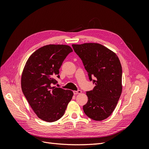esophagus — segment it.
Segmentation results:
<instances>
[{
  "instance_id": "obj_1",
  "label": "esophagus",
  "mask_w": 149,
  "mask_h": 149,
  "mask_svg": "<svg viewBox=\"0 0 149 149\" xmlns=\"http://www.w3.org/2000/svg\"><path fill=\"white\" fill-rule=\"evenodd\" d=\"M82 93V91H81V90H78V91H73V93H74V94H81Z\"/></svg>"
}]
</instances>
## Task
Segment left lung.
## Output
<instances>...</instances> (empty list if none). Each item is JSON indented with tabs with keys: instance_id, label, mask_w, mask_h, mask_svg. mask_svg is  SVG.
<instances>
[{
	"instance_id": "1",
	"label": "left lung",
	"mask_w": 149,
	"mask_h": 149,
	"mask_svg": "<svg viewBox=\"0 0 149 149\" xmlns=\"http://www.w3.org/2000/svg\"><path fill=\"white\" fill-rule=\"evenodd\" d=\"M81 59L89 79L95 84L86 92L88 101L83 111L89 118L102 120L114 111L122 93V66L116 54L101 44L88 43L72 45Z\"/></svg>"
}]
</instances>
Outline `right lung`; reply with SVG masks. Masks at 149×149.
I'll list each match as a JSON object with an SVG mask.
<instances>
[{
  "mask_svg": "<svg viewBox=\"0 0 149 149\" xmlns=\"http://www.w3.org/2000/svg\"><path fill=\"white\" fill-rule=\"evenodd\" d=\"M73 52L66 45H48L33 52L22 72L21 87L24 96L40 119L52 123L65 114L73 93L53 87L60 78L59 70L67 55Z\"/></svg>",
  "mask_w": 149,
  "mask_h": 149,
  "instance_id": "1",
  "label": "right lung"
}]
</instances>
